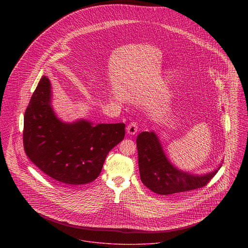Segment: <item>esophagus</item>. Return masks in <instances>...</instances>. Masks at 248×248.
I'll list each match as a JSON object with an SVG mask.
<instances>
[{
	"label": "esophagus",
	"mask_w": 248,
	"mask_h": 248,
	"mask_svg": "<svg viewBox=\"0 0 248 248\" xmlns=\"http://www.w3.org/2000/svg\"><path fill=\"white\" fill-rule=\"evenodd\" d=\"M138 131H139V125L137 122H131L127 127V132L131 136L136 135L138 133Z\"/></svg>",
	"instance_id": "34e87169"
}]
</instances>
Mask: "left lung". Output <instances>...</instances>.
<instances>
[{"instance_id": "left-lung-1", "label": "left lung", "mask_w": 248, "mask_h": 248, "mask_svg": "<svg viewBox=\"0 0 248 248\" xmlns=\"http://www.w3.org/2000/svg\"><path fill=\"white\" fill-rule=\"evenodd\" d=\"M142 183L158 195H171L205 186L221 167L203 175H194L175 167L167 158L154 131L142 132L137 139ZM222 162V161H221Z\"/></svg>"}]
</instances>
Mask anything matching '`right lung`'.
I'll use <instances>...</instances> for the list:
<instances>
[{
  "label": "right lung",
  "instance_id": "right-lung-1",
  "mask_svg": "<svg viewBox=\"0 0 248 248\" xmlns=\"http://www.w3.org/2000/svg\"><path fill=\"white\" fill-rule=\"evenodd\" d=\"M51 98L50 81L43 75L25 112V152L42 172L61 184L90 183L101 173L108 152L123 140L125 124L63 122Z\"/></svg>",
  "mask_w": 248,
  "mask_h": 248
}]
</instances>
